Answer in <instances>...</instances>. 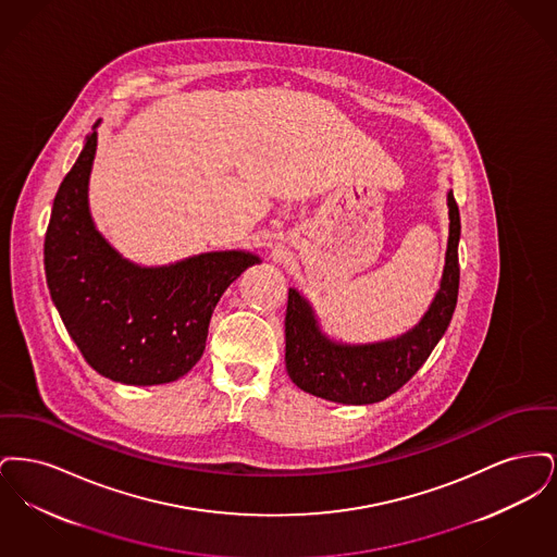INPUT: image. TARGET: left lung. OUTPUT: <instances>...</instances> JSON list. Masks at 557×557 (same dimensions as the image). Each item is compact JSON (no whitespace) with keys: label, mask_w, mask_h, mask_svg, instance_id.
I'll use <instances>...</instances> for the list:
<instances>
[{"label":"left lung","mask_w":557,"mask_h":557,"mask_svg":"<svg viewBox=\"0 0 557 557\" xmlns=\"http://www.w3.org/2000/svg\"><path fill=\"white\" fill-rule=\"evenodd\" d=\"M449 239L438 290L422 319L395 338L343 343L325 334L313 305L288 290L286 370L292 382L313 395L343 405H371L397 393L420 370L449 327L459 292V209L447 191Z\"/></svg>","instance_id":"left-lung-1"}]
</instances>
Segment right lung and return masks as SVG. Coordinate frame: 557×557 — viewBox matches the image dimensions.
I'll return each mask as SVG.
<instances>
[{
  "mask_svg": "<svg viewBox=\"0 0 557 557\" xmlns=\"http://www.w3.org/2000/svg\"><path fill=\"white\" fill-rule=\"evenodd\" d=\"M100 123L53 198L44 244L48 288L66 332L100 375L132 386L175 382L202 357L221 294L261 257L212 250L159 267L125 259L89 211Z\"/></svg>",
  "mask_w": 557,
  "mask_h": 557,
  "instance_id": "1",
  "label": "right lung"
}]
</instances>
